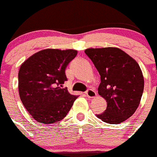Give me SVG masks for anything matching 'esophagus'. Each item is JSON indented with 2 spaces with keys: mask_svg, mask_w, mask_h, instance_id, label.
<instances>
[{
  "mask_svg": "<svg viewBox=\"0 0 157 157\" xmlns=\"http://www.w3.org/2000/svg\"><path fill=\"white\" fill-rule=\"evenodd\" d=\"M85 95L89 98H94V97H97V93L94 90H93V89H89V90H88L85 93Z\"/></svg>",
  "mask_w": 157,
  "mask_h": 157,
  "instance_id": "34e87169",
  "label": "esophagus"
}]
</instances>
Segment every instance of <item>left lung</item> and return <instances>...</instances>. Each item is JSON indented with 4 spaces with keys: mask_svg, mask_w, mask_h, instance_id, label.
Listing matches in <instances>:
<instances>
[{
    "mask_svg": "<svg viewBox=\"0 0 157 157\" xmlns=\"http://www.w3.org/2000/svg\"><path fill=\"white\" fill-rule=\"evenodd\" d=\"M85 52L101 76L98 93L107 108L97 118L118 124L137 109L144 91V76L138 63L123 50L115 47L87 48Z\"/></svg>",
    "mask_w": 157,
    "mask_h": 157,
    "instance_id": "1",
    "label": "left lung"
}]
</instances>
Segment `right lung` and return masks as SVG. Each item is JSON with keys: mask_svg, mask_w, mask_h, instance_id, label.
<instances>
[{"mask_svg": "<svg viewBox=\"0 0 157 157\" xmlns=\"http://www.w3.org/2000/svg\"><path fill=\"white\" fill-rule=\"evenodd\" d=\"M76 54L75 49L47 48L32 55L20 67V98L38 122L52 124L63 120L77 98L62 88L67 81L65 68Z\"/></svg>", "mask_w": 157, "mask_h": 157, "instance_id": "add662e5", "label": "right lung"}]
</instances>
